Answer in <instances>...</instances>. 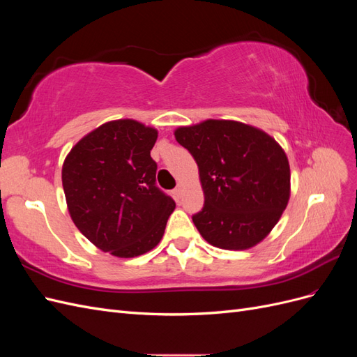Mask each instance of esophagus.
I'll return each instance as SVG.
<instances>
[{"instance_id":"1","label":"esophagus","mask_w":357,"mask_h":357,"mask_svg":"<svg viewBox=\"0 0 357 357\" xmlns=\"http://www.w3.org/2000/svg\"><path fill=\"white\" fill-rule=\"evenodd\" d=\"M181 192H183L181 185H178V186L174 189V195H176V198H177V199H180V197H181Z\"/></svg>"}]
</instances>
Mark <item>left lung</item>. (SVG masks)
Segmentation results:
<instances>
[{
  "instance_id": "obj_1",
  "label": "left lung",
  "mask_w": 357,
  "mask_h": 357,
  "mask_svg": "<svg viewBox=\"0 0 357 357\" xmlns=\"http://www.w3.org/2000/svg\"><path fill=\"white\" fill-rule=\"evenodd\" d=\"M197 160L204 207L192 215L205 241L245 250L271 232L290 197V168L274 138L250 125L205 121L174 132Z\"/></svg>"
}]
</instances>
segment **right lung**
<instances>
[{
	"instance_id": "add662e5",
	"label": "right lung",
	"mask_w": 357,
	"mask_h": 357,
	"mask_svg": "<svg viewBox=\"0 0 357 357\" xmlns=\"http://www.w3.org/2000/svg\"><path fill=\"white\" fill-rule=\"evenodd\" d=\"M158 131L121 119L75 144L62 167L68 211L79 231L102 252L139 256L160 241L176 202L156 186L150 156Z\"/></svg>"
}]
</instances>
